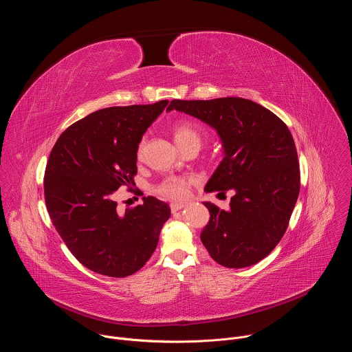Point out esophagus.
<instances>
[{
	"instance_id": "esophagus-1",
	"label": "esophagus",
	"mask_w": 352,
	"mask_h": 352,
	"mask_svg": "<svg viewBox=\"0 0 352 352\" xmlns=\"http://www.w3.org/2000/svg\"><path fill=\"white\" fill-rule=\"evenodd\" d=\"M171 212L173 213H177V212H179V210H182L184 208H185V205L184 204H171Z\"/></svg>"
}]
</instances>
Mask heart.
Instances as JSON below:
<instances>
[{
    "label": "heart",
    "mask_w": 352,
    "mask_h": 352,
    "mask_svg": "<svg viewBox=\"0 0 352 352\" xmlns=\"http://www.w3.org/2000/svg\"><path fill=\"white\" fill-rule=\"evenodd\" d=\"M173 135L177 144L182 150H186L192 146L200 147L204 140V129L189 120H178L173 125ZM142 148H143V142L138 144V150H136L138 157L142 156ZM195 182L196 181L193 178L168 177L157 186L156 190L160 196L166 199L175 200V202H182V200H186L190 196V188Z\"/></svg>",
    "instance_id": "heart-1"
}]
</instances>
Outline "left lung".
Segmentation results:
<instances>
[{
	"instance_id": "8db88e82",
	"label": "left lung",
	"mask_w": 352,
	"mask_h": 352,
	"mask_svg": "<svg viewBox=\"0 0 352 352\" xmlns=\"http://www.w3.org/2000/svg\"><path fill=\"white\" fill-rule=\"evenodd\" d=\"M178 110L213 126L224 159L205 190L234 192L230 209L210 202V220L200 234L209 255L230 269L266 258L287 231L299 195L296 147L288 126L270 110L241 97L173 100Z\"/></svg>"
}]
</instances>
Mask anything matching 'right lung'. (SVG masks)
<instances>
[{
    "label": "right lung",
    "instance_id": "1",
    "mask_svg": "<svg viewBox=\"0 0 352 352\" xmlns=\"http://www.w3.org/2000/svg\"><path fill=\"white\" fill-rule=\"evenodd\" d=\"M168 100L109 107L68 126L44 171L47 212L71 254L89 270L126 277L153 255L170 206L147 196L118 214L114 193L135 185L136 150Z\"/></svg>",
    "mask_w": 352,
    "mask_h": 352
}]
</instances>
